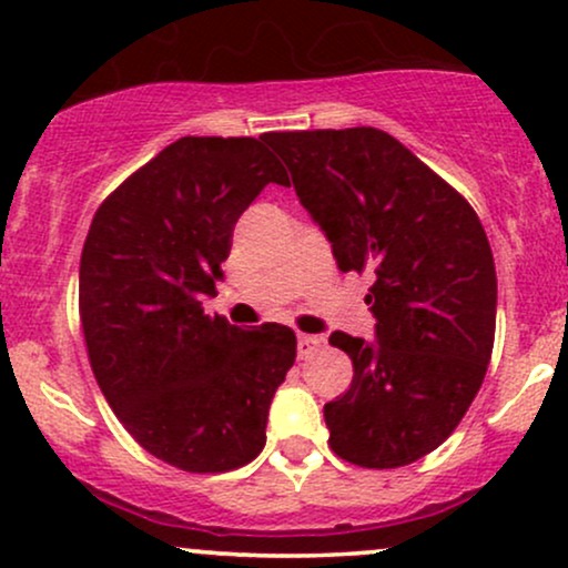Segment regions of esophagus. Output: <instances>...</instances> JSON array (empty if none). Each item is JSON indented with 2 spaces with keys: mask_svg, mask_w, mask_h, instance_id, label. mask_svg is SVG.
<instances>
[{
  "mask_svg": "<svg viewBox=\"0 0 568 568\" xmlns=\"http://www.w3.org/2000/svg\"><path fill=\"white\" fill-rule=\"evenodd\" d=\"M323 336H312V334H298V357L306 361V357L315 355L317 349L323 347Z\"/></svg>",
  "mask_w": 568,
  "mask_h": 568,
  "instance_id": "1",
  "label": "esophagus"
}]
</instances>
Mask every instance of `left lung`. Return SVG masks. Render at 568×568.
Here are the masks:
<instances>
[{
	"mask_svg": "<svg viewBox=\"0 0 568 568\" xmlns=\"http://www.w3.org/2000/svg\"><path fill=\"white\" fill-rule=\"evenodd\" d=\"M293 189L342 272H371L376 342L334 331L349 389L325 403L328 446L393 470L440 446L484 384L497 325V270L478 213L376 128L270 133Z\"/></svg>",
	"mask_w": 568,
	"mask_h": 568,
	"instance_id": "1",
	"label": "left lung"
}]
</instances>
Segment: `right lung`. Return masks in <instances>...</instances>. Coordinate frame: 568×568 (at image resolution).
<instances>
[{"label":"right lung","mask_w":568,"mask_h":568,"mask_svg":"<svg viewBox=\"0 0 568 568\" xmlns=\"http://www.w3.org/2000/svg\"><path fill=\"white\" fill-rule=\"evenodd\" d=\"M262 139L184 135L101 202L80 262V321L103 397L139 446L186 473L262 454L296 334L202 312L232 232L288 173Z\"/></svg>","instance_id":"1"}]
</instances>
